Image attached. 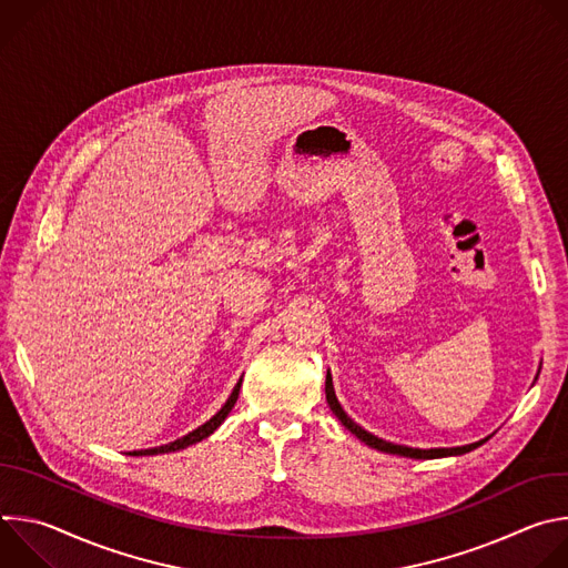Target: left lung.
Segmentation results:
<instances>
[{"label": "left lung", "mask_w": 568, "mask_h": 568, "mask_svg": "<svg viewBox=\"0 0 568 568\" xmlns=\"http://www.w3.org/2000/svg\"><path fill=\"white\" fill-rule=\"evenodd\" d=\"M326 399L331 404L333 414L342 420V425L355 434L362 443H366L368 447L373 449H379V452H386V454H397V456H407V458H443V456H458V454H467L471 449H476L478 445H483L485 440H478V443H471V445H463V447H438V449H416V447H407V445H395V443H388V440H382L377 436H373L371 432L362 429L357 423H353L348 418V414L342 409V404L335 395V388H333V377H331V371L326 375Z\"/></svg>", "instance_id": "1"}]
</instances>
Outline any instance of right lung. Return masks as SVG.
<instances>
[{"label":"right lung","instance_id":"add662e5","mask_svg":"<svg viewBox=\"0 0 568 568\" xmlns=\"http://www.w3.org/2000/svg\"><path fill=\"white\" fill-rule=\"evenodd\" d=\"M240 384H242V379H237V384L233 386V390H231V395H229V399L224 402V407L211 418V420H206L202 427H197V429H193L191 434H186L184 438H178V440H173V443H169V445H161V447H152V449H139V452H128L130 456H154V454H169V452H178V449H186L189 445H195V443H200V440H204L206 436H211L222 423H224V418L229 416V412L233 409V404H235V399H237V393H240Z\"/></svg>","mask_w":568,"mask_h":568}]
</instances>
